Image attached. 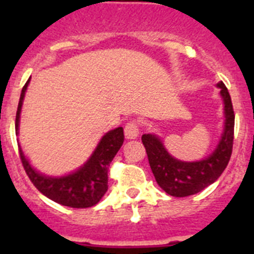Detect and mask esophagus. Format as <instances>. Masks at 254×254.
I'll list each match as a JSON object with an SVG mask.
<instances>
[{
  "instance_id": "obj_1",
  "label": "esophagus",
  "mask_w": 254,
  "mask_h": 254,
  "mask_svg": "<svg viewBox=\"0 0 254 254\" xmlns=\"http://www.w3.org/2000/svg\"><path fill=\"white\" fill-rule=\"evenodd\" d=\"M138 132H140V125L137 121H129L125 126L126 138H136L138 136Z\"/></svg>"
}]
</instances>
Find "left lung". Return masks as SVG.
Wrapping results in <instances>:
<instances>
[{
	"label": "left lung",
	"mask_w": 254,
	"mask_h": 254,
	"mask_svg": "<svg viewBox=\"0 0 254 254\" xmlns=\"http://www.w3.org/2000/svg\"><path fill=\"white\" fill-rule=\"evenodd\" d=\"M217 86L224 99L225 128L217 149L205 160L194 163L177 160L164 149L163 143L156 136L142 134L141 137L152 174L158 185L170 196L187 197L198 193L212 185L228 167L234 142L235 114L232 98L224 82H219Z\"/></svg>",
	"instance_id": "8db88e82"
}]
</instances>
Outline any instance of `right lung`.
Listing matches in <instances>:
<instances>
[{
  "label": "right lung",
  "mask_w": 254,
  "mask_h": 254,
  "mask_svg": "<svg viewBox=\"0 0 254 254\" xmlns=\"http://www.w3.org/2000/svg\"><path fill=\"white\" fill-rule=\"evenodd\" d=\"M29 80L22 87L20 102L17 105L16 120H15L16 133L22 100L25 96ZM123 141H125V133L122 127L109 131L102 138L91 158L84 167L62 178H49L40 174L31 168L22 154L21 147L19 149V154L24 170L40 193H43L49 199L60 205L73 208H86L99 202L108 190V168L122 146Z\"/></svg>",
  "instance_id": "add662e5"
}]
</instances>
